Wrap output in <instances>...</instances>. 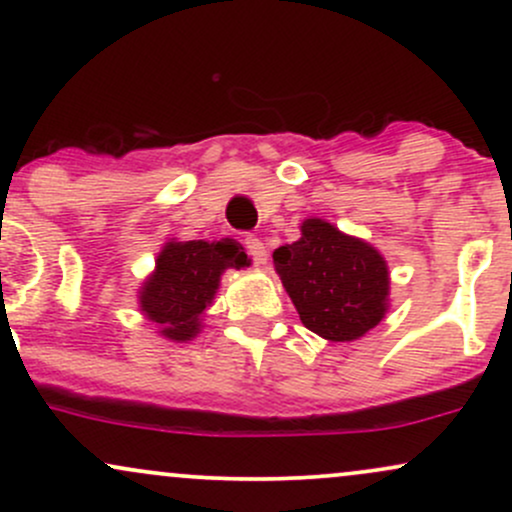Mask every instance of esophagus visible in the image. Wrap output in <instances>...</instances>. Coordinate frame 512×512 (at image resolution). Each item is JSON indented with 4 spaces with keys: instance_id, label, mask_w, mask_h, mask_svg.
Returning <instances> with one entry per match:
<instances>
[{
    "instance_id": "esophagus-1",
    "label": "esophagus",
    "mask_w": 512,
    "mask_h": 512,
    "mask_svg": "<svg viewBox=\"0 0 512 512\" xmlns=\"http://www.w3.org/2000/svg\"><path fill=\"white\" fill-rule=\"evenodd\" d=\"M245 248H248L252 262H255L257 267H262V264H267V248H264V243H262L260 238L248 236V238H245Z\"/></svg>"
}]
</instances>
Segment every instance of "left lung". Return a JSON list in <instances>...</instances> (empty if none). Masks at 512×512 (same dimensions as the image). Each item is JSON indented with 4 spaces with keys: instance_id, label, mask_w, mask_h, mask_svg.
<instances>
[{
    "instance_id": "obj_1",
    "label": "left lung",
    "mask_w": 512,
    "mask_h": 512,
    "mask_svg": "<svg viewBox=\"0 0 512 512\" xmlns=\"http://www.w3.org/2000/svg\"><path fill=\"white\" fill-rule=\"evenodd\" d=\"M274 269L301 322L327 342H354L390 310V267L378 248L310 216L274 250Z\"/></svg>"
}]
</instances>
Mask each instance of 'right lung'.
I'll return each instance as SVG.
<instances>
[{
	"label": "right lung",
	"mask_w": 512,
	"mask_h": 512,
	"mask_svg": "<svg viewBox=\"0 0 512 512\" xmlns=\"http://www.w3.org/2000/svg\"><path fill=\"white\" fill-rule=\"evenodd\" d=\"M252 260L233 238H170L156 257V267L137 291L139 310L170 342L187 344L202 334L204 315L214 303L226 269H245Z\"/></svg>",
	"instance_id": "1"
}]
</instances>
